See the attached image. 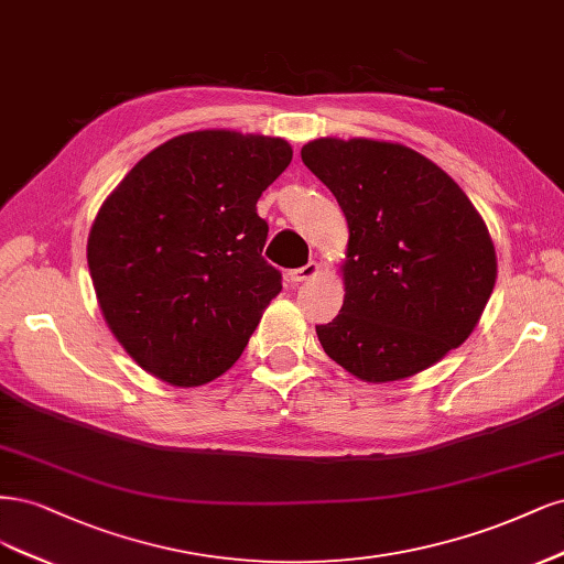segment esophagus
<instances>
[{
	"mask_svg": "<svg viewBox=\"0 0 564 564\" xmlns=\"http://www.w3.org/2000/svg\"><path fill=\"white\" fill-rule=\"evenodd\" d=\"M318 271H321V267H318L316 262H308V264H304V267H300V269L288 271V281H290V283L314 281V279L318 276Z\"/></svg>",
	"mask_w": 564,
	"mask_h": 564,
	"instance_id": "34e87169",
	"label": "esophagus"
}]
</instances>
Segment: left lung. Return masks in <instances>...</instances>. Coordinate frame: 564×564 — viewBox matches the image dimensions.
I'll list each match as a JSON object with an SVG mask.
<instances>
[{
  "mask_svg": "<svg viewBox=\"0 0 564 564\" xmlns=\"http://www.w3.org/2000/svg\"><path fill=\"white\" fill-rule=\"evenodd\" d=\"M302 161L349 227L344 304L316 328L323 351L387 384L462 347L497 283L492 236L464 189L401 142L318 138Z\"/></svg>",
  "mask_w": 564,
  "mask_h": 564,
  "instance_id": "obj_1",
  "label": "left lung"
}]
</instances>
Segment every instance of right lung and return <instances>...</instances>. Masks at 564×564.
<instances>
[{
	"label": "right lung",
	"instance_id": "add662e5",
	"mask_svg": "<svg viewBox=\"0 0 564 564\" xmlns=\"http://www.w3.org/2000/svg\"><path fill=\"white\" fill-rule=\"evenodd\" d=\"M290 159L283 138L192 131L142 156L105 198L88 271L107 328L144 372L189 389L239 360L281 293L258 198Z\"/></svg>",
	"mask_w": 564,
	"mask_h": 564
}]
</instances>
